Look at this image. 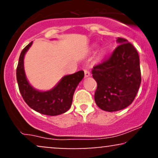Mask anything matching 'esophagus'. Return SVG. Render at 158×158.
<instances>
[{"label": "esophagus", "instance_id": "1", "mask_svg": "<svg viewBox=\"0 0 158 158\" xmlns=\"http://www.w3.org/2000/svg\"><path fill=\"white\" fill-rule=\"evenodd\" d=\"M90 76V72L89 71H88V70H85V78H87V77H89Z\"/></svg>", "mask_w": 158, "mask_h": 158}]
</instances>
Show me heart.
Masks as SVG:
<instances>
[{
  "label": "heart",
  "instance_id": "b5f03b06",
  "mask_svg": "<svg viewBox=\"0 0 158 158\" xmlns=\"http://www.w3.org/2000/svg\"><path fill=\"white\" fill-rule=\"evenodd\" d=\"M106 51L105 49H102V50H100V51L99 52V58H102L103 56L106 55Z\"/></svg>",
  "mask_w": 158,
  "mask_h": 158
}]
</instances>
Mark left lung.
Listing matches in <instances>:
<instances>
[{
	"instance_id": "obj_1",
	"label": "left lung",
	"mask_w": 158,
	"mask_h": 158,
	"mask_svg": "<svg viewBox=\"0 0 158 158\" xmlns=\"http://www.w3.org/2000/svg\"><path fill=\"white\" fill-rule=\"evenodd\" d=\"M119 44L109 59L95 66L93 78L97 83L94 99L99 108L117 111L131 105L141 83L138 52L126 39L117 38Z\"/></svg>"
}]
</instances>
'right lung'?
Masks as SVG:
<instances>
[{"mask_svg":"<svg viewBox=\"0 0 158 158\" xmlns=\"http://www.w3.org/2000/svg\"><path fill=\"white\" fill-rule=\"evenodd\" d=\"M32 44V41L25 47L19 57L16 77L20 93L25 102L40 114L49 116L64 114L71 107L74 92L84 77V71L79 70L75 73L64 76L50 90L42 91L35 89L27 80L23 64L25 54Z\"/></svg>","mask_w":158,"mask_h":158,"instance_id":"right-lung-1","label":"right lung"}]
</instances>
